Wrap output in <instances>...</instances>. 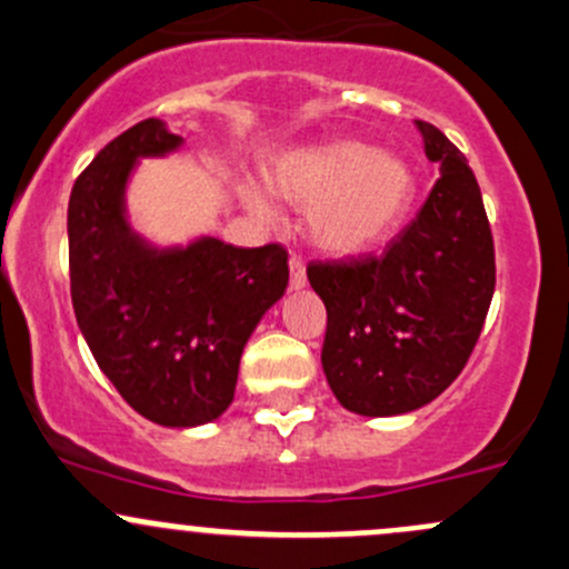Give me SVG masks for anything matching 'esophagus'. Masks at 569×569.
Instances as JSON below:
<instances>
[{
    "label": "esophagus",
    "mask_w": 569,
    "mask_h": 569,
    "mask_svg": "<svg viewBox=\"0 0 569 569\" xmlns=\"http://www.w3.org/2000/svg\"><path fill=\"white\" fill-rule=\"evenodd\" d=\"M289 269H291V289H295V291L305 289V283H308V274H305L302 259H297V256H291V259H289Z\"/></svg>",
    "instance_id": "34e87169"
}]
</instances>
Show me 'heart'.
Listing matches in <instances>:
<instances>
[{"mask_svg":"<svg viewBox=\"0 0 569 569\" xmlns=\"http://www.w3.org/2000/svg\"><path fill=\"white\" fill-rule=\"evenodd\" d=\"M267 184L289 204L308 209L310 239L335 256L385 242L409 212L417 188L403 158L355 139L289 149L269 166ZM242 201L253 212L272 214L256 182L242 184Z\"/></svg>","mask_w":569,"mask_h":569,"instance_id":"b5f03b06","label":"heart"}]
</instances>
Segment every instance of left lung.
Instances as JSON below:
<instances>
[{
    "label": "left lung",
    "mask_w": 569,
    "mask_h": 569,
    "mask_svg": "<svg viewBox=\"0 0 569 569\" xmlns=\"http://www.w3.org/2000/svg\"><path fill=\"white\" fill-rule=\"evenodd\" d=\"M439 179L417 218L381 256L313 261L327 308L321 365L340 406L395 417L439 398L469 360L496 286L480 184L458 147L417 122Z\"/></svg>",
    "instance_id": "8db88e82"
}]
</instances>
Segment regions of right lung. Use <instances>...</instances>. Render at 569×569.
I'll list each match as a JSON object with an SVG mask.
<instances>
[{
	"mask_svg": "<svg viewBox=\"0 0 569 569\" xmlns=\"http://www.w3.org/2000/svg\"><path fill=\"white\" fill-rule=\"evenodd\" d=\"M160 119L106 143L68 204L76 321L117 392L147 420L196 428L234 400L239 357L289 286L280 244L234 248L218 237L160 244L130 226L128 182L143 158L182 147Z\"/></svg>",
	"mask_w": 569,
	"mask_h": 569,
	"instance_id": "add662e5",
	"label": "right lung"
}]
</instances>
